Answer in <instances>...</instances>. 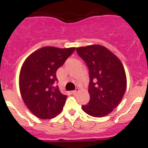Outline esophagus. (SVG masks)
I'll use <instances>...</instances> for the list:
<instances>
[{
    "mask_svg": "<svg viewBox=\"0 0 148 148\" xmlns=\"http://www.w3.org/2000/svg\"><path fill=\"white\" fill-rule=\"evenodd\" d=\"M78 88H77L75 90H73V91H72V94H73V95H75V94L78 92Z\"/></svg>",
    "mask_w": 148,
    "mask_h": 148,
    "instance_id": "34e87169",
    "label": "esophagus"
}]
</instances>
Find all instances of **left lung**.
I'll list each match as a JSON object with an SVG mask.
<instances>
[{"label": "left lung", "instance_id": "obj_1", "mask_svg": "<svg viewBox=\"0 0 148 148\" xmlns=\"http://www.w3.org/2000/svg\"><path fill=\"white\" fill-rule=\"evenodd\" d=\"M77 53L89 69L90 101L82 108L93 117H104L119 104L125 92L127 78L125 69L112 52L103 46L76 48Z\"/></svg>", "mask_w": 148, "mask_h": 148}]
</instances>
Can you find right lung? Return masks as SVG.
I'll return each mask as SVG.
<instances>
[{
  "label": "right lung",
  "instance_id": "add662e5",
  "mask_svg": "<svg viewBox=\"0 0 148 148\" xmlns=\"http://www.w3.org/2000/svg\"><path fill=\"white\" fill-rule=\"evenodd\" d=\"M75 49L44 47L23 62L19 76L21 94L28 109L38 118H54L63 110L67 95L56 86V71Z\"/></svg>",
  "mask_w": 148,
  "mask_h": 148
}]
</instances>
